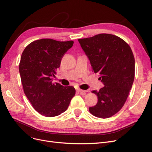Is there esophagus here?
I'll use <instances>...</instances> for the list:
<instances>
[{"mask_svg":"<svg viewBox=\"0 0 152 152\" xmlns=\"http://www.w3.org/2000/svg\"><path fill=\"white\" fill-rule=\"evenodd\" d=\"M77 91H79V93H80L82 95H84V94H86V91L82 90V89H78Z\"/></svg>","mask_w":152,"mask_h":152,"instance_id":"34e87169","label":"esophagus"}]
</instances>
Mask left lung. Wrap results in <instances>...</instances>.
<instances>
[{
	"label": "left lung",
	"instance_id": "8db88e82",
	"mask_svg": "<svg viewBox=\"0 0 152 152\" xmlns=\"http://www.w3.org/2000/svg\"><path fill=\"white\" fill-rule=\"evenodd\" d=\"M90 61L93 72L99 73L104 86L92 91L98 103L89 110L93 115L106 118L113 116L125 103L134 79L135 60L132 50L117 36L101 34L78 40Z\"/></svg>",
	"mask_w": 152,
	"mask_h": 152
}]
</instances>
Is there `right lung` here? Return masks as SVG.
Listing matches in <instances>:
<instances>
[{"mask_svg":"<svg viewBox=\"0 0 152 152\" xmlns=\"http://www.w3.org/2000/svg\"><path fill=\"white\" fill-rule=\"evenodd\" d=\"M73 44L72 40L42 39L31 42L21 54L19 71L24 93L42 115L53 117L65 112L75 94L73 87L53 82L62 58Z\"/></svg>","mask_w":152,"mask_h":152,"instance_id":"obj_1","label":"right lung"}]
</instances>
